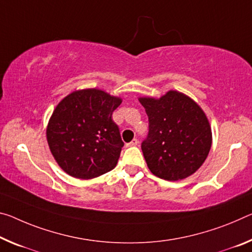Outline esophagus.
Listing matches in <instances>:
<instances>
[{
	"mask_svg": "<svg viewBox=\"0 0 252 252\" xmlns=\"http://www.w3.org/2000/svg\"><path fill=\"white\" fill-rule=\"evenodd\" d=\"M139 143V141L137 140V139H133L132 141H130L129 143H126V147H134V146H137Z\"/></svg>",
	"mask_w": 252,
	"mask_h": 252,
	"instance_id": "34e87169",
	"label": "esophagus"
}]
</instances>
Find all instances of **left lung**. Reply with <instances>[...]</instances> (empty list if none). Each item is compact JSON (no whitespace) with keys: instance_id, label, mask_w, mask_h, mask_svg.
<instances>
[{"instance_id":"8db88e82","label":"left lung","mask_w":252,"mask_h":252,"mask_svg":"<svg viewBox=\"0 0 252 252\" xmlns=\"http://www.w3.org/2000/svg\"><path fill=\"white\" fill-rule=\"evenodd\" d=\"M149 118L141 149L148 168L166 181H179L203 165L212 146L205 112L193 98L170 90L159 98L139 97Z\"/></svg>"}]
</instances>
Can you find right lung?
Masks as SVG:
<instances>
[{"label": "right lung", "instance_id": "right-lung-1", "mask_svg": "<svg viewBox=\"0 0 252 252\" xmlns=\"http://www.w3.org/2000/svg\"><path fill=\"white\" fill-rule=\"evenodd\" d=\"M122 103L98 89L71 92L58 103L48 122L50 153L69 176L92 179L117 166L125 143L112 113Z\"/></svg>", "mask_w": 252, "mask_h": 252}]
</instances>
